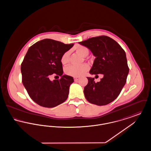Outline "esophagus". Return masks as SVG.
Wrapping results in <instances>:
<instances>
[{
    "label": "esophagus",
    "instance_id": "esophagus-1",
    "mask_svg": "<svg viewBox=\"0 0 151 151\" xmlns=\"http://www.w3.org/2000/svg\"><path fill=\"white\" fill-rule=\"evenodd\" d=\"M73 79H74V81H77L79 80V78H78V77H74Z\"/></svg>",
    "mask_w": 151,
    "mask_h": 151
}]
</instances>
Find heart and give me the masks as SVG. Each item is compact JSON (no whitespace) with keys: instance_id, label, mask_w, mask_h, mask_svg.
<instances>
[{"instance_id":"1","label":"heart","mask_w":151,"mask_h":151,"mask_svg":"<svg viewBox=\"0 0 151 151\" xmlns=\"http://www.w3.org/2000/svg\"><path fill=\"white\" fill-rule=\"evenodd\" d=\"M75 50L76 51L83 57H86L89 54V49L86 46L77 45L75 46ZM70 51H65L62 55L60 58V62L63 65H67L69 62ZM89 69V66L87 64H84L81 65H71L67 67L65 72L67 75L71 76L73 77H80L85 74Z\"/></svg>"}]
</instances>
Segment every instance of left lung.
Wrapping results in <instances>:
<instances>
[{
	"label": "left lung",
	"instance_id": "1",
	"mask_svg": "<svg viewBox=\"0 0 151 151\" xmlns=\"http://www.w3.org/2000/svg\"><path fill=\"white\" fill-rule=\"evenodd\" d=\"M79 43L88 47L96 57L90 73L104 75L97 83L94 82L93 78H87L88 83L84 89L85 97L94 105H108L118 97L126 83L129 68L126 52L108 36L92 37Z\"/></svg>",
	"mask_w": 151,
	"mask_h": 151
}]
</instances>
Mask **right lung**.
Masks as SVG:
<instances>
[{
  "label": "right lung",
  "mask_w": 151,
  "mask_h": 151,
  "mask_svg": "<svg viewBox=\"0 0 151 151\" xmlns=\"http://www.w3.org/2000/svg\"><path fill=\"white\" fill-rule=\"evenodd\" d=\"M73 45L44 39L29 47L21 66L22 82L30 97L38 105L54 108L68 98L74 80L72 76L62 75L60 58ZM53 74L61 78L51 82L50 77Z\"/></svg>",
  "instance_id": "obj_1"
}]
</instances>
